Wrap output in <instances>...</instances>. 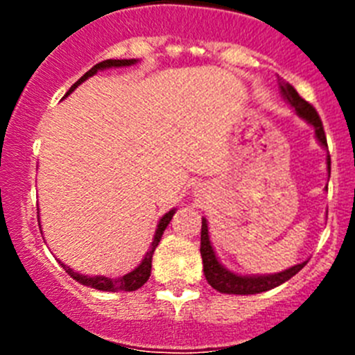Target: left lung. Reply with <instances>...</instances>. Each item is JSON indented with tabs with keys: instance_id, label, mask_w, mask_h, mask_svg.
Listing matches in <instances>:
<instances>
[{
	"instance_id": "obj_1",
	"label": "left lung",
	"mask_w": 355,
	"mask_h": 355,
	"mask_svg": "<svg viewBox=\"0 0 355 355\" xmlns=\"http://www.w3.org/2000/svg\"><path fill=\"white\" fill-rule=\"evenodd\" d=\"M281 94H283L284 99L290 103L291 108L297 112V115H300L307 124H311V126L315 128V137L318 139V142L324 147H327L324 124L320 121L318 114H316V110L313 108V105H309L306 99H302V97L299 96V92H297L290 83H286V81H281ZM327 171L329 175H331V158H329V156ZM200 256H202V266H205V275L206 281L209 283V286L215 288V290L220 291V293L231 295H256L261 293V291L272 290V288L279 286V284L286 283L288 279L293 277L295 274H299L307 263H299V265L286 268V270L268 275L233 274V272H229L227 268H224L222 263L216 259L215 250H213L211 241H209L208 222H206V218H202V227H200Z\"/></svg>"
}]
</instances>
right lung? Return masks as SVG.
I'll return each instance as SVG.
<instances>
[{"label": "right lung", "mask_w": 355, "mask_h": 355, "mask_svg": "<svg viewBox=\"0 0 355 355\" xmlns=\"http://www.w3.org/2000/svg\"><path fill=\"white\" fill-rule=\"evenodd\" d=\"M139 60H105V62H99L97 65H94L90 71H87L83 74V76L80 78V80L76 81V83L72 85L71 89H69V92L65 94V97L69 96V94L72 92V90L76 89L78 85L83 83L87 78L94 76L97 71H103V69H110V67H126V65H133L137 64ZM175 209H171L168 213H165V215L159 218V224L158 227H156V233H155V238H153V243H150V249L147 250L146 258L142 259V263H140L135 270H131L130 274L122 275V277H117V279H110V277H105V275H94V277H90V275H83V274H76V272L72 270V268H69V266H65L64 263V268L65 272H67L69 275H71L72 279H76L78 283L85 284V286H90V288H96V290H101V291H135L139 290L140 286H144V284L147 283V279H149L150 275V265H153V254H155L156 247H158L159 240H162V234L163 231H165V227L168 225V222L172 220V216H174ZM40 225V222H39Z\"/></svg>", "instance_id": "obj_1"}]
</instances>
